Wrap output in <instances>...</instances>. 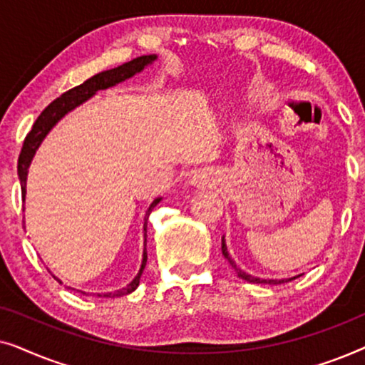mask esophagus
Listing matches in <instances>:
<instances>
[{"mask_svg":"<svg viewBox=\"0 0 365 365\" xmlns=\"http://www.w3.org/2000/svg\"><path fill=\"white\" fill-rule=\"evenodd\" d=\"M191 184H192V186H196V187H204V184H206V176H204L202 173L196 174V176L191 179Z\"/></svg>","mask_w":365,"mask_h":365,"instance_id":"esophagus-1","label":"esophagus"}]
</instances>
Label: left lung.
<instances>
[{"label": "left lung", "mask_w": 365, "mask_h": 365, "mask_svg": "<svg viewBox=\"0 0 365 365\" xmlns=\"http://www.w3.org/2000/svg\"><path fill=\"white\" fill-rule=\"evenodd\" d=\"M221 249H222V256L227 259L229 264H231L234 271L237 272V276L241 277V279H244V281H247V282H252V284H282V282H287V281H292V279H296V277H291V279H282V281H274V279H261V277H254V276H249V274L244 272L242 269H239V267L236 266V262L232 261V257L229 256V252H227V246H226V241H224V237H222V247H221Z\"/></svg>", "instance_id": "1"}]
</instances>
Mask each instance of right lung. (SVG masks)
<instances>
[{"instance_id":"1","label":"right lung","mask_w":365,"mask_h":365,"mask_svg":"<svg viewBox=\"0 0 365 365\" xmlns=\"http://www.w3.org/2000/svg\"><path fill=\"white\" fill-rule=\"evenodd\" d=\"M154 59H156V54H148V56H139L134 58L133 61L124 63L121 66L108 69V71L98 73L94 74L93 78H89L79 86L69 89L61 96L54 99V101L49 104L48 108H44V111L39 114L36 121H34L31 131L28 133V136L24 138L21 153H19L18 158V176H19V182H21V194H23V201H24V194H26V178H28V168L33 161L34 153L39 148V144L43 143V139L46 138V134L51 131L54 124H56L59 119L66 116L69 111H73L74 108H78L79 104H83L84 101H88L93 94H96L101 89H108L111 86H116L118 83L126 81V79L133 78L136 73H141L148 64H151ZM161 201V197L154 199L151 202V206L146 211V216H144V252H143V262H141V269H139L138 276L133 279L131 282L128 284L126 287L119 289V291L114 292H106V294H98L99 297H121L126 296V294H131L133 291H136V287L139 286V279H141V274L146 267V261H148V252H146V231H148V217L154 207L158 206V202Z\"/></svg>"}]
</instances>
